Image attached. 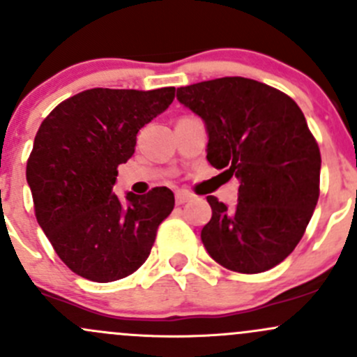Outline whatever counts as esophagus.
<instances>
[{
    "label": "esophagus",
    "instance_id": "34e87169",
    "mask_svg": "<svg viewBox=\"0 0 357 357\" xmlns=\"http://www.w3.org/2000/svg\"><path fill=\"white\" fill-rule=\"evenodd\" d=\"M193 198V195L186 193V191H176V205H183L186 202H190Z\"/></svg>",
    "mask_w": 357,
    "mask_h": 357
}]
</instances>
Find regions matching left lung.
I'll return each mask as SVG.
<instances>
[{"label": "left lung", "mask_w": 357, "mask_h": 357, "mask_svg": "<svg viewBox=\"0 0 357 357\" xmlns=\"http://www.w3.org/2000/svg\"><path fill=\"white\" fill-rule=\"evenodd\" d=\"M176 96L204 119L208 162L239 181L234 208L207 197L205 250L232 272L273 268L301 241L320 197V149L305 114L284 92L243 77L200 82Z\"/></svg>", "instance_id": "obj_1"}]
</instances>
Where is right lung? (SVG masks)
<instances>
[{
  "mask_svg": "<svg viewBox=\"0 0 357 357\" xmlns=\"http://www.w3.org/2000/svg\"><path fill=\"white\" fill-rule=\"evenodd\" d=\"M157 90L90 89L50 112L33 140L27 183L39 226L71 272L93 282L130 275L147 260L157 229L174 208L166 186L147 195L112 186L133 155L137 133L174 99Z\"/></svg>",
  "mask_w": 357,
  "mask_h": 357,
  "instance_id": "obj_1",
  "label": "right lung"
}]
</instances>
